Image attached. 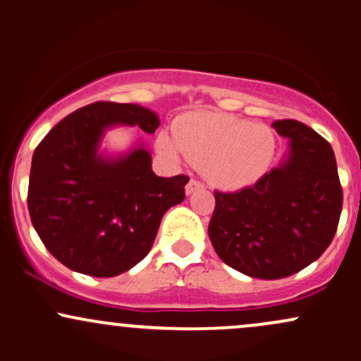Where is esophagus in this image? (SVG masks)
<instances>
[{
  "instance_id": "obj_1",
  "label": "esophagus",
  "mask_w": 361,
  "mask_h": 361,
  "mask_svg": "<svg viewBox=\"0 0 361 361\" xmlns=\"http://www.w3.org/2000/svg\"><path fill=\"white\" fill-rule=\"evenodd\" d=\"M204 188V184H202L201 180H197V179H191L188 182V184H185V192L188 194H192V192H196V191H200V189H202Z\"/></svg>"
}]
</instances>
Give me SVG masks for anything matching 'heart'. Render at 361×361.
Returning a JSON list of instances; mask_svg holds the SVG:
<instances>
[{"label": "heart", "instance_id": "heart-1", "mask_svg": "<svg viewBox=\"0 0 361 361\" xmlns=\"http://www.w3.org/2000/svg\"><path fill=\"white\" fill-rule=\"evenodd\" d=\"M173 137H159L169 155L184 153L204 167L209 182L225 191H238L261 179L276 152L271 128L221 112H197L173 123Z\"/></svg>", "mask_w": 361, "mask_h": 361}]
</instances>
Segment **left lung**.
I'll list each match as a JSON object with an SVG mask.
<instances>
[{"label":"left lung","instance_id":"1","mask_svg":"<svg viewBox=\"0 0 361 361\" xmlns=\"http://www.w3.org/2000/svg\"><path fill=\"white\" fill-rule=\"evenodd\" d=\"M273 128L290 140L288 159L254 185L214 191L208 226L221 261L261 279L291 276L321 257L343 209L331 145L298 121H274Z\"/></svg>","mask_w":361,"mask_h":361}]
</instances>
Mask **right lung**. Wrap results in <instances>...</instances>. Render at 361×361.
<instances>
[{"label": "right lung", "instance_id": "add662e5", "mask_svg": "<svg viewBox=\"0 0 361 361\" xmlns=\"http://www.w3.org/2000/svg\"><path fill=\"white\" fill-rule=\"evenodd\" d=\"M112 124L153 135L159 117L135 104L95 102L64 117L32 157L27 204L46 249L76 273L111 278L147 257L165 212L184 201L189 177H159L147 149L97 157Z\"/></svg>", "mask_w": 361, "mask_h": 361}]
</instances>
